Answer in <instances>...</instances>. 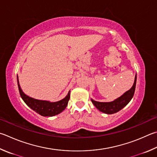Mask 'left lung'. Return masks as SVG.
Wrapping results in <instances>:
<instances>
[{"instance_id": "1", "label": "left lung", "mask_w": 157, "mask_h": 157, "mask_svg": "<svg viewBox=\"0 0 157 157\" xmlns=\"http://www.w3.org/2000/svg\"><path fill=\"white\" fill-rule=\"evenodd\" d=\"M136 74L135 75V82H134L132 86L131 87L130 90H128L126 93H124L119 98L109 102L97 101L93 100V99H91V101L94 104V106L102 113L108 114V115H111V114L117 113L119 110H121L122 108L126 106L133 98L136 87Z\"/></svg>"}]
</instances>
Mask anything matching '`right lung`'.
Returning <instances> with one entry per match:
<instances>
[{"label": "right lung", "instance_id": "right-lung-1", "mask_svg": "<svg viewBox=\"0 0 157 157\" xmlns=\"http://www.w3.org/2000/svg\"><path fill=\"white\" fill-rule=\"evenodd\" d=\"M17 83H18L20 95H21L22 100L31 109L42 116L53 117L58 115L66 108L68 105V102L70 99V90L67 96L61 100L51 102L50 101L34 99L26 95L22 91L21 86H20L18 75H17Z\"/></svg>", "mask_w": 157, "mask_h": 157}]
</instances>
